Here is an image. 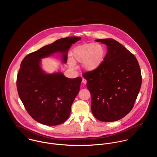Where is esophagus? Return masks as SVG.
Returning a JSON list of instances; mask_svg holds the SVG:
<instances>
[{"label":"esophagus","instance_id":"34e87169","mask_svg":"<svg viewBox=\"0 0 157 157\" xmlns=\"http://www.w3.org/2000/svg\"><path fill=\"white\" fill-rule=\"evenodd\" d=\"M82 82L84 83V84H86V82H87V80L85 79V78H82Z\"/></svg>","mask_w":157,"mask_h":157}]
</instances>
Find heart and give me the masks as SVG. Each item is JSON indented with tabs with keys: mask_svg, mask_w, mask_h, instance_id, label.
<instances>
[{
	"mask_svg": "<svg viewBox=\"0 0 157 157\" xmlns=\"http://www.w3.org/2000/svg\"><path fill=\"white\" fill-rule=\"evenodd\" d=\"M71 55L74 62H83V67L90 71L101 65L105 56V49L100 44L87 43L74 48ZM71 65H73V63L71 62Z\"/></svg>",
	"mask_w": 157,
	"mask_h": 157,
	"instance_id": "1",
	"label": "heart"
}]
</instances>
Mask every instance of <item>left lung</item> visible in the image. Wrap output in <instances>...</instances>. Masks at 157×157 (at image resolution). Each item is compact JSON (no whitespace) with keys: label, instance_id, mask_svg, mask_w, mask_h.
Returning a JSON list of instances; mask_svg holds the SVG:
<instances>
[{"label":"left lung","instance_id":"8db88e82","mask_svg":"<svg viewBox=\"0 0 157 157\" xmlns=\"http://www.w3.org/2000/svg\"><path fill=\"white\" fill-rule=\"evenodd\" d=\"M96 41L107 46V53L99 67L83 76L94 116L101 121H115L133 108L141 85V69L134 55L119 42L112 39Z\"/></svg>","mask_w":157,"mask_h":157}]
</instances>
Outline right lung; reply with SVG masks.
Segmentation results:
<instances>
[{"mask_svg": "<svg viewBox=\"0 0 157 157\" xmlns=\"http://www.w3.org/2000/svg\"><path fill=\"white\" fill-rule=\"evenodd\" d=\"M80 39L77 37L60 39L23 59L17 77V89L25 109L37 122L48 126L65 122L82 79L81 77L68 78L60 72L46 74L40 67V59L61 52L63 53L62 60L66 63L67 50Z\"/></svg>", "mask_w": 157, "mask_h": 157, "instance_id": "right-lung-1", "label": "right lung"}]
</instances>
